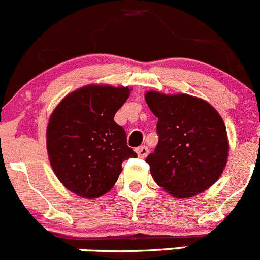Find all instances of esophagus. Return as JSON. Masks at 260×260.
Listing matches in <instances>:
<instances>
[{"instance_id":"1","label":"esophagus","mask_w":260,"mask_h":260,"mask_svg":"<svg viewBox=\"0 0 260 260\" xmlns=\"http://www.w3.org/2000/svg\"><path fill=\"white\" fill-rule=\"evenodd\" d=\"M136 152H137L138 157H141V158H145L147 154H148V148H147L146 146H141L136 149Z\"/></svg>"}]
</instances>
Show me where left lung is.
I'll return each mask as SVG.
<instances>
[{"instance_id": "8db88e82", "label": "left lung", "mask_w": 260, "mask_h": 260, "mask_svg": "<svg viewBox=\"0 0 260 260\" xmlns=\"http://www.w3.org/2000/svg\"><path fill=\"white\" fill-rule=\"evenodd\" d=\"M145 99L158 118V145L148 154L152 177L175 198L208 190L228 161L226 128L216 109L204 99L147 91Z\"/></svg>"}]
</instances>
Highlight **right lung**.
Returning <instances> with one entry per match:
<instances>
[{
	"instance_id": "add662e5",
	"label": "right lung",
	"mask_w": 260,
	"mask_h": 260,
	"mask_svg": "<svg viewBox=\"0 0 260 260\" xmlns=\"http://www.w3.org/2000/svg\"><path fill=\"white\" fill-rule=\"evenodd\" d=\"M128 86L86 85L56 106L46 128L52 171L69 191L94 199L108 192L124 159L137 153L114 114L129 96Z\"/></svg>"
}]
</instances>
